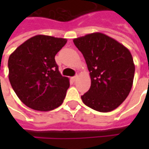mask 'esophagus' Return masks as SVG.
Instances as JSON below:
<instances>
[{
	"label": "esophagus",
	"mask_w": 149,
	"mask_h": 149,
	"mask_svg": "<svg viewBox=\"0 0 149 149\" xmlns=\"http://www.w3.org/2000/svg\"><path fill=\"white\" fill-rule=\"evenodd\" d=\"M77 78H78V75H76L75 77H72V81H76Z\"/></svg>",
	"instance_id": "obj_1"
}]
</instances>
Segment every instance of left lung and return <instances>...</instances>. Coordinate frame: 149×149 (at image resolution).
I'll use <instances>...</instances> for the list:
<instances>
[{
    "mask_svg": "<svg viewBox=\"0 0 149 149\" xmlns=\"http://www.w3.org/2000/svg\"><path fill=\"white\" fill-rule=\"evenodd\" d=\"M87 64L91 78L89 90L81 99L93 109L111 112L119 107L131 91L135 65L130 51L101 33L73 39Z\"/></svg>",
    "mask_w": 149,
    "mask_h": 149,
    "instance_id": "8db88e82",
    "label": "left lung"
}]
</instances>
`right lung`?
<instances>
[{
	"label": "right lung",
	"instance_id": "1",
	"mask_svg": "<svg viewBox=\"0 0 149 149\" xmlns=\"http://www.w3.org/2000/svg\"><path fill=\"white\" fill-rule=\"evenodd\" d=\"M67 42L65 38L37 35L9 56L8 79L21 102L32 109L47 112L65 100L69 79L62 77L55 56Z\"/></svg>",
	"mask_w": 149,
	"mask_h": 149
}]
</instances>
